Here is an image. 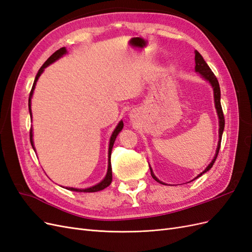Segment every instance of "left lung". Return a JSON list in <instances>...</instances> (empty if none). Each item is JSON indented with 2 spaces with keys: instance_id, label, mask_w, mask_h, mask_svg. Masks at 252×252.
<instances>
[{
  "instance_id": "obj_1",
  "label": "left lung",
  "mask_w": 252,
  "mask_h": 252,
  "mask_svg": "<svg viewBox=\"0 0 252 252\" xmlns=\"http://www.w3.org/2000/svg\"><path fill=\"white\" fill-rule=\"evenodd\" d=\"M195 53V57H194V60H195V71L199 72L202 77L206 80L208 81L211 86L213 88V96H215V105H216V109H217V112H218V117H219V143H218V148H217V151H216V156L215 158H213V159L211 161V163L206 167V169L201 172L199 175H197L196 178H200L201 175L205 172H207L212 165L215 164L216 159L218 158V155H219V151H220V141H222V135H223V131H224V127H225V119H224V113H223V109H222V106H220V85H219V82H218V79L215 75V73H213L211 71V69L209 68V66L207 65V63L205 62V60L203 59V57L200 55L199 51H194ZM150 167V166H149ZM150 172H151V177L154 178L157 182H158L159 184H165V183L159 181L156 175L154 173V171H152V169L150 168ZM195 178V179H196ZM166 185V184H165Z\"/></svg>"
}]
</instances>
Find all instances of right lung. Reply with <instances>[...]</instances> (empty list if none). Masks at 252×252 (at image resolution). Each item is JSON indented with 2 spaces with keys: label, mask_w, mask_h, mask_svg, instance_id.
Returning <instances> with one entry per match:
<instances>
[{
  "label": "right lung",
  "mask_w": 252,
  "mask_h": 252,
  "mask_svg": "<svg viewBox=\"0 0 252 252\" xmlns=\"http://www.w3.org/2000/svg\"><path fill=\"white\" fill-rule=\"evenodd\" d=\"M67 53V50L65 47H62L60 48L59 50H57L55 53H52V55L47 59L46 62H45L43 64V66L40 68L39 71H37L36 75H35V79H34V82H33V85H32V91H30L29 94V100H28V107H29V113H30V117H32V94H33V90L35 88V84L37 82V80H39L40 75L42 74V72L44 71L45 68H46L47 66H49L50 64H52L53 62H56L57 60H59L61 57H63L64 55H66ZM123 121H121L120 123L118 124V126L116 127V129H114L112 134H111V138H110V141H109V149H108V169H107V173H106V177L104 178V180L102 182L98 183V184L93 186V187H89V188H86V189H78V188H73V187H66V189L68 190H71V191H78V192H96V191H100V190H103L105 189L106 187H108L110 184H111V181H112V170H111V162H110V156H111V150H112V147H113V144H114V141H116L117 136L119 134V132L123 129ZM30 143H32V148L34 149V146H33V140H32V128H30Z\"/></svg>",
  "instance_id": "right-lung-1"
}]
</instances>
